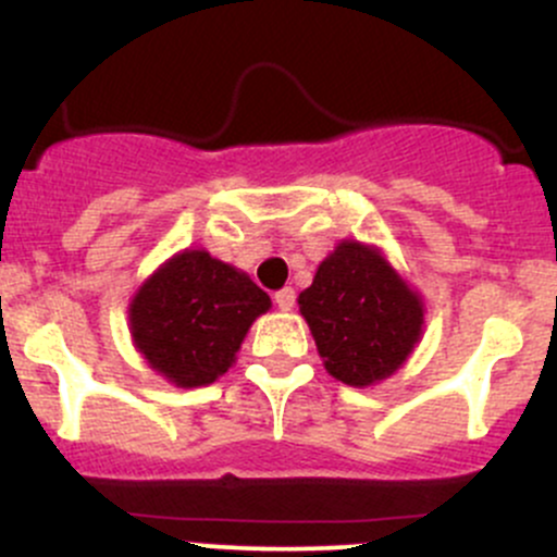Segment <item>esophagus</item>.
Masks as SVG:
<instances>
[{
	"instance_id": "obj_1",
	"label": "esophagus",
	"mask_w": 557,
	"mask_h": 557,
	"mask_svg": "<svg viewBox=\"0 0 557 557\" xmlns=\"http://www.w3.org/2000/svg\"><path fill=\"white\" fill-rule=\"evenodd\" d=\"M295 289H292V286H286V289H281V292H276V305H278V310H292L295 308Z\"/></svg>"
}]
</instances>
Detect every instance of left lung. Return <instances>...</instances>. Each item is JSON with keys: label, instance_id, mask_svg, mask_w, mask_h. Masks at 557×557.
Segmentation results:
<instances>
[{"label": "left lung", "instance_id": "8db88e82", "mask_svg": "<svg viewBox=\"0 0 557 557\" xmlns=\"http://www.w3.org/2000/svg\"><path fill=\"white\" fill-rule=\"evenodd\" d=\"M324 369L350 387L398 372L422 339L420 292L374 244L343 238L297 297Z\"/></svg>", "mask_w": 557, "mask_h": 557}]
</instances>
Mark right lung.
I'll return each mask as SVG.
<instances>
[{
  "label": "right lung",
  "instance_id": "obj_1",
  "mask_svg": "<svg viewBox=\"0 0 557 557\" xmlns=\"http://www.w3.org/2000/svg\"><path fill=\"white\" fill-rule=\"evenodd\" d=\"M271 297L207 249L161 262L129 302L133 345L175 387H201L236 363V352Z\"/></svg>",
  "mask_w": 557,
  "mask_h": 557
}]
</instances>
